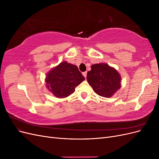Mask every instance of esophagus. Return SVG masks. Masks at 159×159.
Listing matches in <instances>:
<instances>
[{
    "label": "esophagus",
    "mask_w": 159,
    "mask_h": 159,
    "mask_svg": "<svg viewBox=\"0 0 159 159\" xmlns=\"http://www.w3.org/2000/svg\"><path fill=\"white\" fill-rule=\"evenodd\" d=\"M83 75L85 77V78H86V76H87V71H84L82 73Z\"/></svg>",
    "instance_id": "obj_1"
}]
</instances>
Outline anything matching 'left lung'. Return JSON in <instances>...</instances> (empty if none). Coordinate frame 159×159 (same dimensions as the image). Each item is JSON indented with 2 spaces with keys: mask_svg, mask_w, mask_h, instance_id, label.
Here are the masks:
<instances>
[{
  "mask_svg": "<svg viewBox=\"0 0 159 159\" xmlns=\"http://www.w3.org/2000/svg\"><path fill=\"white\" fill-rule=\"evenodd\" d=\"M88 72L87 80L98 95L110 98L121 88V76L106 64H93Z\"/></svg>",
  "mask_w": 159,
  "mask_h": 159,
  "instance_id": "8db88e82",
  "label": "left lung"
}]
</instances>
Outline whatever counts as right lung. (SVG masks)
<instances>
[{"label":"right lung","mask_w":159,"mask_h":159,"mask_svg":"<svg viewBox=\"0 0 159 159\" xmlns=\"http://www.w3.org/2000/svg\"><path fill=\"white\" fill-rule=\"evenodd\" d=\"M85 78L76 66L64 61L53 68L46 75V87L56 97L64 98L75 91L76 86Z\"/></svg>","instance_id":"add662e5"}]
</instances>
